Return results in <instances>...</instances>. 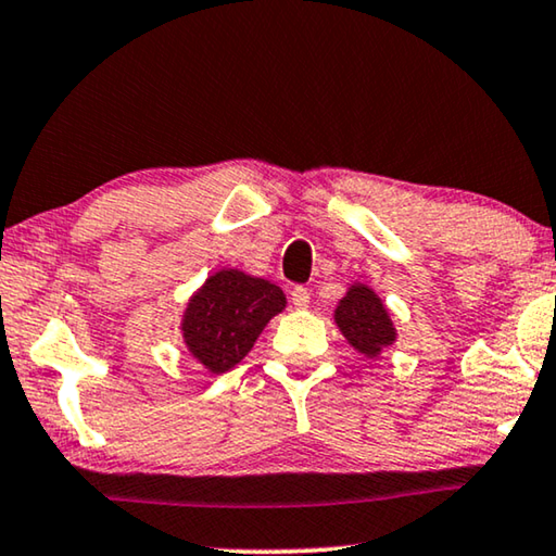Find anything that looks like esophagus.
Wrapping results in <instances>:
<instances>
[{"label":"esophagus","mask_w":556,"mask_h":556,"mask_svg":"<svg viewBox=\"0 0 556 556\" xmlns=\"http://www.w3.org/2000/svg\"><path fill=\"white\" fill-rule=\"evenodd\" d=\"M309 302H312L309 289H306V287H294L292 289V304L296 306V309H306V306H309Z\"/></svg>","instance_id":"34e87169"}]
</instances>
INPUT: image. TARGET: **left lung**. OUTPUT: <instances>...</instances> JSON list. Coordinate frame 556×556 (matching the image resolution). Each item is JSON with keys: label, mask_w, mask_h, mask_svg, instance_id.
<instances>
[{"label": "left lung", "mask_w": 556, "mask_h": 556, "mask_svg": "<svg viewBox=\"0 0 556 556\" xmlns=\"http://www.w3.org/2000/svg\"><path fill=\"white\" fill-rule=\"evenodd\" d=\"M339 329L358 354L376 358L395 341V329L381 299L366 285H354L333 312Z\"/></svg>", "instance_id": "1"}]
</instances>
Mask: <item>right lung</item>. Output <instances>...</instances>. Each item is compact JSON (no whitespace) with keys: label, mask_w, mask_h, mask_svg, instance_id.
<instances>
[{"label":"right lung","mask_w":556,"mask_h":556,"mask_svg":"<svg viewBox=\"0 0 556 556\" xmlns=\"http://www.w3.org/2000/svg\"><path fill=\"white\" fill-rule=\"evenodd\" d=\"M285 306V292L271 281L240 269H219L182 314L185 346L210 374L230 371Z\"/></svg>","instance_id":"right-lung-1"}]
</instances>
